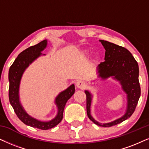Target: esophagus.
<instances>
[{
  "label": "esophagus",
  "instance_id": "1",
  "mask_svg": "<svg viewBox=\"0 0 149 149\" xmlns=\"http://www.w3.org/2000/svg\"><path fill=\"white\" fill-rule=\"evenodd\" d=\"M86 86V84L85 82H83V81H81V80H79L78 82H76V86L78 88H84Z\"/></svg>",
  "mask_w": 149,
  "mask_h": 149
}]
</instances>
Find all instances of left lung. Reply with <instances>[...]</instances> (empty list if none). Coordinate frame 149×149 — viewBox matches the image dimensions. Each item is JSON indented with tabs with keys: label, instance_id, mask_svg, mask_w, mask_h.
<instances>
[{
	"label": "left lung",
	"instance_id": "8db88e82",
	"mask_svg": "<svg viewBox=\"0 0 149 149\" xmlns=\"http://www.w3.org/2000/svg\"><path fill=\"white\" fill-rule=\"evenodd\" d=\"M106 50L104 62L97 66L99 77L102 79L112 76L120 81L122 88L127 94V109L122 118L107 124H101L92 118L90 112L91 95L85 91L86 96V113L90 120L95 125L110 127L125 121L132 116L140 97L141 88L139 82V67L131 53L123 47L108 42L100 40Z\"/></svg>",
	"mask_w": 149,
	"mask_h": 149
}]
</instances>
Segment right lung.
Listing matches in <instances>:
<instances>
[{
    "instance_id": "1",
    "label": "right lung",
    "mask_w": 149,
    "mask_h": 149,
    "mask_svg": "<svg viewBox=\"0 0 149 149\" xmlns=\"http://www.w3.org/2000/svg\"><path fill=\"white\" fill-rule=\"evenodd\" d=\"M47 43V40H44L34 46H31L22 51L16 58L9 70V99L14 112L24 124L42 130L52 129L61 122L66 103L75 92L74 84H72L56 97V104H57L58 109V115L54 120L49 122H41L31 118L24 111L20 104L18 91L22 73L29 64L42 54L40 52L46 47Z\"/></svg>"
}]
</instances>
